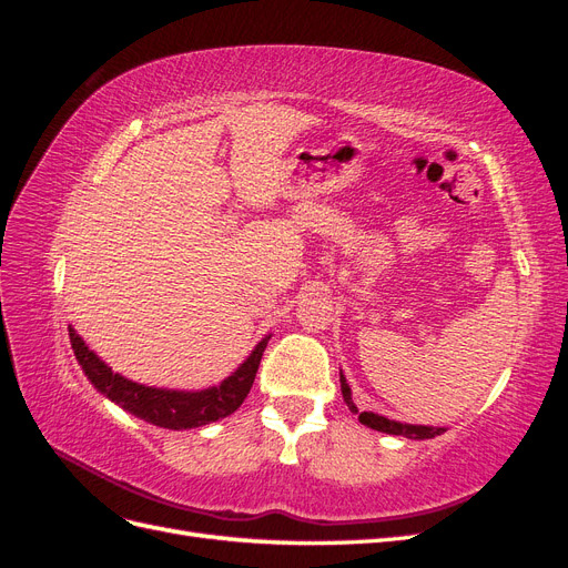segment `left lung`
I'll list each match as a JSON object with an SVG mask.
<instances>
[{
  "mask_svg": "<svg viewBox=\"0 0 568 568\" xmlns=\"http://www.w3.org/2000/svg\"><path fill=\"white\" fill-rule=\"evenodd\" d=\"M341 393H343V400H346L348 409L353 415H357L359 424H365L367 428H374V432H382V434H390V436H403V438H412V440H426V438H436L440 436L445 428L443 426H424V424H403V422H395L382 415H374V412H357V405L353 403V390L346 382V374L341 372Z\"/></svg>",
  "mask_w": 568,
  "mask_h": 568,
  "instance_id": "left-lung-1",
  "label": "left lung"
}]
</instances>
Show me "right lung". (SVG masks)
Returning a JSON list of instances; mask_svg holds the SVG:
<instances>
[{
  "label": "right lung",
  "instance_id": "obj_1",
  "mask_svg": "<svg viewBox=\"0 0 568 568\" xmlns=\"http://www.w3.org/2000/svg\"><path fill=\"white\" fill-rule=\"evenodd\" d=\"M68 336H71V346L84 376H88L92 386L104 395V398H109L118 407H123L134 417H140L153 426L173 428V432H184V428H196L217 419H225L234 409L242 407L253 386L263 351L270 341V336H265L257 343L244 363L217 386H209L201 390H180L136 384L128 379V376L113 372L104 359L94 351H90L88 343L82 341V336L73 326H68Z\"/></svg>",
  "mask_w": 568,
  "mask_h": 568
}]
</instances>
